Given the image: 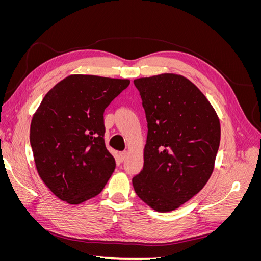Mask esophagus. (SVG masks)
<instances>
[{"instance_id":"1","label":"esophagus","mask_w":261,"mask_h":261,"mask_svg":"<svg viewBox=\"0 0 261 261\" xmlns=\"http://www.w3.org/2000/svg\"><path fill=\"white\" fill-rule=\"evenodd\" d=\"M126 155H127V152H126V151H123V152L120 153V159H121V161H124V160H125Z\"/></svg>"}]
</instances>
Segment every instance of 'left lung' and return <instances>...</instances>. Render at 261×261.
Wrapping results in <instances>:
<instances>
[{"mask_svg": "<svg viewBox=\"0 0 261 261\" xmlns=\"http://www.w3.org/2000/svg\"><path fill=\"white\" fill-rule=\"evenodd\" d=\"M148 122L137 196L158 212L179 208L209 180L220 146L216 110L186 77L160 74L134 81Z\"/></svg>", "mask_w": 261, "mask_h": 261, "instance_id": "left-lung-1", "label": "left lung"}]
</instances>
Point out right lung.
<instances>
[{
    "mask_svg": "<svg viewBox=\"0 0 261 261\" xmlns=\"http://www.w3.org/2000/svg\"><path fill=\"white\" fill-rule=\"evenodd\" d=\"M129 80L69 75L45 94L30 124L38 174L59 199L80 204L99 195L115 169L105 144V109Z\"/></svg>",
    "mask_w": 261,
    "mask_h": 261,
    "instance_id": "1",
    "label": "right lung"
}]
</instances>
